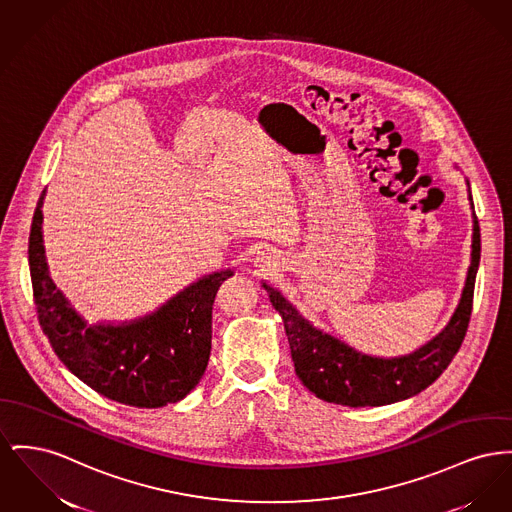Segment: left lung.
<instances>
[{
	"label": "left lung",
	"instance_id": "left-lung-1",
	"mask_svg": "<svg viewBox=\"0 0 512 512\" xmlns=\"http://www.w3.org/2000/svg\"><path fill=\"white\" fill-rule=\"evenodd\" d=\"M480 253V224L474 212L472 263L462 298L449 325L420 350L400 358L361 354L342 340L313 327L278 290L263 282L272 307L282 315L292 361L301 383L321 400L352 408L385 406L425 391L449 367L468 331Z\"/></svg>",
	"mask_w": 512,
	"mask_h": 512
}]
</instances>
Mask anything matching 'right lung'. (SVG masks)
Listing matches in <instances>:
<instances>
[{
  "label": "right lung",
  "instance_id": "1",
  "mask_svg": "<svg viewBox=\"0 0 512 512\" xmlns=\"http://www.w3.org/2000/svg\"><path fill=\"white\" fill-rule=\"evenodd\" d=\"M38 199L29 236L32 294L38 321L65 367L92 391L135 408H162L197 387L211 356L212 303L234 272L189 284L154 313L120 325H89L52 280Z\"/></svg>",
  "mask_w": 512,
  "mask_h": 512
}]
</instances>
